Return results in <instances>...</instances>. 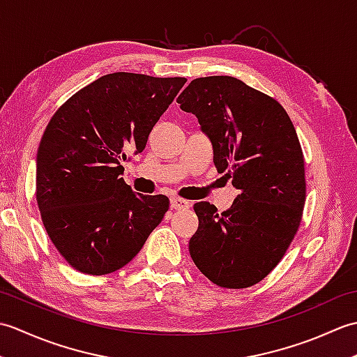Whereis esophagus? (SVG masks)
I'll use <instances>...</instances> for the list:
<instances>
[{"instance_id": "1", "label": "esophagus", "mask_w": 357, "mask_h": 357, "mask_svg": "<svg viewBox=\"0 0 357 357\" xmlns=\"http://www.w3.org/2000/svg\"><path fill=\"white\" fill-rule=\"evenodd\" d=\"M190 207V202L181 198H172L170 199V208L172 210H185Z\"/></svg>"}]
</instances>
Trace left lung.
Segmentation results:
<instances>
[{
  "label": "left lung",
  "instance_id": "1",
  "mask_svg": "<svg viewBox=\"0 0 357 357\" xmlns=\"http://www.w3.org/2000/svg\"><path fill=\"white\" fill-rule=\"evenodd\" d=\"M176 101L198 118L218 172L239 190L221 215L195 204L192 259L219 287H252L282 259L301 224L305 170L294 126L276 100L233 77L196 78Z\"/></svg>",
  "mask_w": 357,
  "mask_h": 357
}]
</instances>
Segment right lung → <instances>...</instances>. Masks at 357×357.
<instances>
[{"mask_svg":"<svg viewBox=\"0 0 357 357\" xmlns=\"http://www.w3.org/2000/svg\"><path fill=\"white\" fill-rule=\"evenodd\" d=\"M185 78L116 72L67 100L45 127L36 155L41 219L75 270L101 276L139 253L169 210L164 195L135 193L121 174Z\"/></svg>","mask_w":357,"mask_h":357,"instance_id":"add662e5","label":"right lung"}]
</instances>
